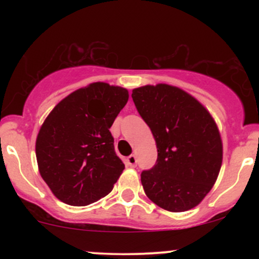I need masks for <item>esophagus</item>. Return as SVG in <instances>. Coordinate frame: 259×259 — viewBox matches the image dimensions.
Returning a JSON list of instances; mask_svg holds the SVG:
<instances>
[{
	"label": "esophagus",
	"instance_id": "esophagus-1",
	"mask_svg": "<svg viewBox=\"0 0 259 259\" xmlns=\"http://www.w3.org/2000/svg\"><path fill=\"white\" fill-rule=\"evenodd\" d=\"M126 163H127V165H130V167H136L138 159H136L135 154H130V156L126 158Z\"/></svg>",
	"mask_w": 259,
	"mask_h": 259
}]
</instances>
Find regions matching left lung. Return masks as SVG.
I'll list each match as a JSON object with an SVG mask.
<instances>
[{"mask_svg":"<svg viewBox=\"0 0 259 259\" xmlns=\"http://www.w3.org/2000/svg\"><path fill=\"white\" fill-rule=\"evenodd\" d=\"M132 97L158 152L156 164L141 173L145 194L169 212L196 207L222 167L223 145L214 119L195 97L175 86H141Z\"/></svg>","mask_w":259,"mask_h":259,"instance_id":"8db88e82","label":"left lung"}]
</instances>
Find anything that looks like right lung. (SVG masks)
Returning <instances> with one entry per match:
<instances>
[{
	"mask_svg": "<svg viewBox=\"0 0 259 259\" xmlns=\"http://www.w3.org/2000/svg\"><path fill=\"white\" fill-rule=\"evenodd\" d=\"M127 99L126 89L92 82L68 95L47 115L35 151L38 171L58 200L88 206L112 191L125 165L115 153L109 127Z\"/></svg>",
	"mask_w": 259,
	"mask_h": 259,
	"instance_id": "right-lung-1",
	"label": "right lung"
}]
</instances>
